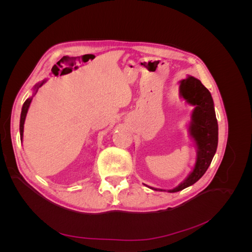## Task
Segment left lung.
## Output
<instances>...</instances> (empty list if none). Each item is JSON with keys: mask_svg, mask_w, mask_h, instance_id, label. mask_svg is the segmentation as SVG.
I'll return each mask as SVG.
<instances>
[{"mask_svg": "<svg viewBox=\"0 0 252 252\" xmlns=\"http://www.w3.org/2000/svg\"><path fill=\"white\" fill-rule=\"evenodd\" d=\"M180 95L188 104L194 106L188 131L195 145L196 159L192 171L187 175V178L175 188L167 190V192L181 191L199 181L211 164L219 141V126L215 104L209 90L203 85L200 80L188 75L185 80L180 81ZM145 186L152 190L166 191L165 189H158L148 185Z\"/></svg>", "mask_w": 252, "mask_h": 252, "instance_id": "8db88e82", "label": "left lung"}]
</instances>
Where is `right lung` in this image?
Listing matches in <instances>:
<instances>
[{
    "instance_id": "add662e5",
    "label": "right lung",
    "mask_w": 252,
    "mask_h": 252,
    "mask_svg": "<svg viewBox=\"0 0 252 252\" xmlns=\"http://www.w3.org/2000/svg\"><path fill=\"white\" fill-rule=\"evenodd\" d=\"M46 81H47V80H44V81H42L41 83H37L36 85L33 87L32 96L28 97L27 100L25 101V103L23 104L22 112H21V119H20V135H21V141H23V132H24V123H25V119H26V116H27V112H28V108H29V106H30V103H32V97H33V95H35V94L37 93V90H39V88H40Z\"/></svg>"
}]
</instances>
